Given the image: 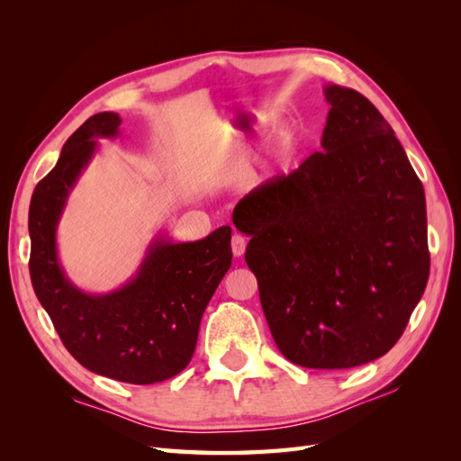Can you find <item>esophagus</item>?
<instances>
[{
  "instance_id": "34e87169",
  "label": "esophagus",
  "mask_w": 461,
  "mask_h": 461,
  "mask_svg": "<svg viewBox=\"0 0 461 461\" xmlns=\"http://www.w3.org/2000/svg\"><path fill=\"white\" fill-rule=\"evenodd\" d=\"M230 248H232V254H234V258H240V256H244V252H246V240H244V236H240V234H234V236H232V240H230Z\"/></svg>"
}]
</instances>
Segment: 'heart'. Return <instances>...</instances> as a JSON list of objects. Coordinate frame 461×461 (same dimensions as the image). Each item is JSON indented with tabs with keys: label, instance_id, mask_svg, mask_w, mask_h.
<instances>
[{
	"label": "heart",
	"instance_id": "1",
	"mask_svg": "<svg viewBox=\"0 0 461 461\" xmlns=\"http://www.w3.org/2000/svg\"><path fill=\"white\" fill-rule=\"evenodd\" d=\"M290 142H292V138L288 136V138H285V140H283V146H285V148H288V146H290Z\"/></svg>",
	"mask_w": 461,
	"mask_h": 461
}]
</instances>
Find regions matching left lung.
<instances>
[{
	"label": "left lung",
	"instance_id": "1",
	"mask_svg": "<svg viewBox=\"0 0 461 461\" xmlns=\"http://www.w3.org/2000/svg\"><path fill=\"white\" fill-rule=\"evenodd\" d=\"M321 151L234 207L276 348L292 364L348 369L384 356L430 267L425 190L366 95L325 86Z\"/></svg>",
	"mask_w": 461,
	"mask_h": 461
}]
</instances>
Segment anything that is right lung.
Segmentation results:
<instances>
[{
	"label": "right lung",
	"mask_w": 461,
	"mask_h": 461,
	"mask_svg": "<svg viewBox=\"0 0 461 461\" xmlns=\"http://www.w3.org/2000/svg\"><path fill=\"white\" fill-rule=\"evenodd\" d=\"M121 117L97 113L65 142L53 169L34 188L29 212L31 278L59 339L82 367L121 383L171 379L194 356L200 321L232 263L230 227L196 242L156 236L136 275L107 294L68 281L58 258V225L67 198L97 149L119 136Z\"/></svg>",
	"instance_id": "add662e5"
}]
</instances>
